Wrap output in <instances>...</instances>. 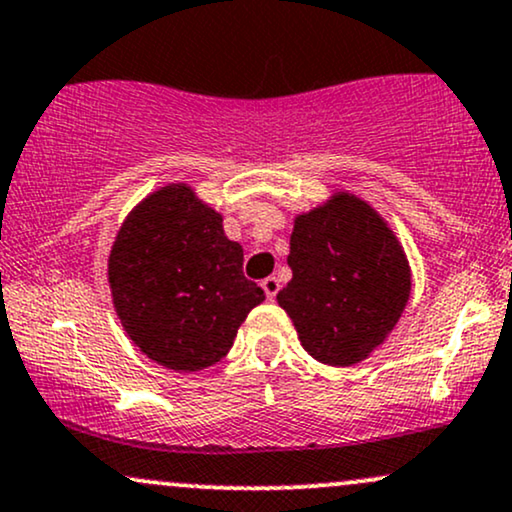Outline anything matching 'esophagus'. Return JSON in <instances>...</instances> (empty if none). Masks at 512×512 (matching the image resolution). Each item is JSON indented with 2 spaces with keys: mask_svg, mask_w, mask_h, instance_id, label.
<instances>
[{
  "mask_svg": "<svg viewBox=\"0 0 512 512\" xmlns=\"http://www.w3.org/2000/svg\"><path fill=\"white\" fill-rule=\"evenodd\" d=\"M262 289H264V293H267L269 301H274L276 293H279V289H281L279 279H276V276H267V279L262 281Z\"/></svg>",
  "mask_w": 512,
  "mask_h": 512,
  "instance_id": "esophagus-1",
  "label": "esophagus"
}]
</instances>
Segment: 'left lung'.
Segmentation results:
<instances>
[{"mask_svg": "<svg viewBox=\"0 0 512 512\" xmlns=\"http://www.w3.org/2000/svg\"><path fill=\"white\" fill-rule=\"evenodd\" d=\"M291 281L276 293L303 349L327 366H354L395 330L411 269L387 221L361 197L337 192L293 221Z\"/></svg>", "mask_w": 512, "mask_h": 512, "instance_id": "1", "label": "left lung"}]
</instances>
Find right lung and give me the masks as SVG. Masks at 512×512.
Segmentation results:
<instances>
[{"instance_id": "1", "label": "right lung", "mask_w": 512, "mask_h": 512, "mask_svg": "<svg viewBox=\"0 0 512 512\" xmlns=\"http://www.w3.org/2000/svg\"><path fill=\"white\" fill-rule=\"evenodd\" d=\"M115 313L127 337L170 370L214 366L264 291L243 276V248L223 216L185 182L142 199L108 257Z\"/></svg>"}]
</instances>
